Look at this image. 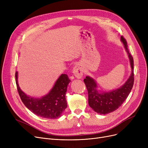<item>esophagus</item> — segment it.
<instances>
[{"instance_id":"1","label":"esophagus","mask_w":148,"mask_h":148,"mask_svg":"<svg viewBox=\"0 0 148 148\" xmlns=\"http://www.w3.org/2000/svg\"><path fill=\"white\" fill-rule=\"evenodd\" d=\"M74 75L77 79H81L83 75V69L80 65H75L73 69Z\"/></svg>"}]
</instances>
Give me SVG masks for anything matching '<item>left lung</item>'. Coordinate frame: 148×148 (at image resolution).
Returning <instances> with one entry per match:
<instances>
[{
  "label": "left lung",
  "mask_w": 148,
  "mask_h": 148,
  "mask_svg": "<svg viewBox=\"0 0 148 148\" xmlns=\"http://www.w3.org/2000/svg\"><path fill=\"white\" fill-rule=\"evenodd\" d=\"M121 40L124 45L130 59L131 74L126 82L120 88L108 92H99L97 89L95 81L89 76H86L84 82L88 92V103L95 112L106 114L116 110L125 101L133 88L134 84V60L129 53L127 41L122 36Z\"/></svg>",
  "instance_id": "left-lung-1"
}]
</instances>
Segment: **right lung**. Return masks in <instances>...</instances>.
I'll use <instances>...</instances> for the list:
<instances>
[{"label": "right lung", "mask_w": 148, "mask_h": 148, "mask_svg": "<svg viewBox=\"0 0 148 148\" xmlns=\"http://www.w3.org/2000/svg\"><path fill=\"white\" fill-rule=\"evenodd\" d=\"M15 77L20 98L29 110L44 118L54 119L60 117L67 107L65 95L71 80L66 74L60 75L49 94L41 98L30 97L25 94L18 84V72L15 73Z\"/></svg>", "instance_id": "right-lung-1"}]
</instances>
